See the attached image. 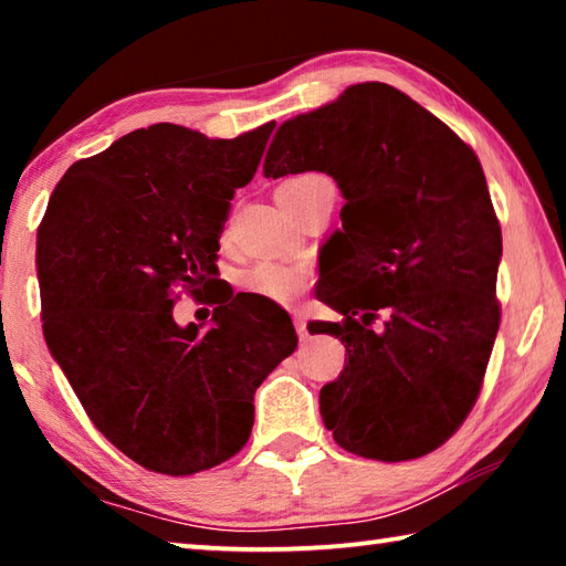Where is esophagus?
Here are the masks:
<instances>
[{
  "label": "esophagus",
  "mask_w": 566,
  "mask_h": 566,
  "mask_svg": "<svg viewBox=\"0 0 566 566\" xmlns=\"http://www.w3.org/2000/svg\"><path fill=\"white\" fill-rule=\"evenodd\" d=\"M294 329H296V334H300V342L310 339V329H306V319L302 317V314H294Z\"/></svg>",
  "instance_id": "34e87169"
}]
</instances>
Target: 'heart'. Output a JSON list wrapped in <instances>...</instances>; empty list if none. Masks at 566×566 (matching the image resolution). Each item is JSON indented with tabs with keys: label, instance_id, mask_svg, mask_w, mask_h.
Wrapping results in <instances>:
<instances>
[{
	"label": "heart",
	"instance_id": "obj_1",
	"mask_svg": "<svg viewBox=\"0 0 566 566\" xmlns=\"http://www.w3.org/2000/svg\"><path fill=\"white\" fill-rule=\"evenodd\" d=\"M319 175H294L284 179L276 189H296L312 181ZM310 284V272L304 266L280 264V262H260L242 272V286L249 292L264 296V300L276 304H292L302 296V292Z\"/></svg>",
	"mask_w": 566,
	"mask_h": 566
}]
</instances>
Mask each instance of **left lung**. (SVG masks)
<instances>
[{"label": "left lung", "mask_w": 566, "mask_h": 566, "mask_svg": "<svg viewBox=\"0 0 566 566\" xmlns=\"http://www.w3.org/2000/svg\"><path fill=\"white\" fill-rule=\"evenodd\" d=\"M302 171L344 197L319 294L344 319L317 332L342 339L347 367L319 391L324 427L367 459L432 452L472 411L500 329L502 229L482 165L432 112L364 82L280 124L264 177Z\"/></svg>", "instance_id": "1"}]
</instances>
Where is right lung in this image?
I'll list each match as a JSON object with an SVG mask.
<instances>
[{"instance_id":"1","label":"right lung","mask_w":566,"mask_h":566,"mask_svg":"<svg viewBox=\"0 0 566 566\" xmlns=\"http://www.w3.org/2000/svg\"><path fill=\"white\" fill-rule=\"evenodd\" d=\"M272 129H134L64 171L36 232L46 347L94 427L151 472L234 457L256 387L296 347L282 306L222 284L207 327L171 317L179 286L202 294L219 274L229 199L252 181Z\"/></svg>"}]
</instances>
